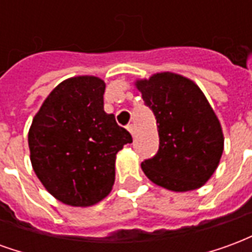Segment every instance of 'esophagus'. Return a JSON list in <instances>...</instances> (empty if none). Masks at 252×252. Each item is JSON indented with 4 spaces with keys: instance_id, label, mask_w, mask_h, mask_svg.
Wrapping results in <instances>:
<instances>
[{
    "instance_id": "34e87169",
    "label": "esophagus",
    "mask_w": 252,
    "mask_h": 252,
    "mask_svg": "<svg viewBox=\"0 0 252 252\" xmlns=\"http://www.w3.org/2000/svg\"><path fill=\"white\" fill-rule=\"evenodd\" d=\"M128 131L131 132L132 136L135 137V133H136V132H135V126H133V124H129V126H128Z\"/></svg>"
}]
</instances>
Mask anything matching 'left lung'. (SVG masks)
Here are the masks:
<instances>
[{"label": "left lung", "instance_id": "1", "mask_svg": "<svg viewBox=\"0 0 252 252\" xmlns=\"http://www.w3.org/2000/svg\"><path fill=\"white\" fill-rule=\"evenodd\" d=\"M136 86L159 133L158 153L142 162L144 174L173 191L201 188L217 169L224 148L221 126L204 93L173 72L155 74Z\"/></svg>", "mask_w": 252, "mask_h": 252}]
</instances>
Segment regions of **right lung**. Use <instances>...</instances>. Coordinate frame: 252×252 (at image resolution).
I'll return each instance as SVG.
<instances>
[{"label":"right lung","instance_id":"1","mask_svg":"<svg viewBox=\"0 0 252 252\" xmlns=\"http://www.w3.org/2000/svg\"><path fill=\"white\" fill-rule=\"evenodd\" d=\"M104 81L97 77L66 79L31 126L32 167L44 188L67 205H94L109 194L116 154L132 143L131 133L104 110Z\"/></svg>","mask_w":252,"mask_h":252}]
</instances>
